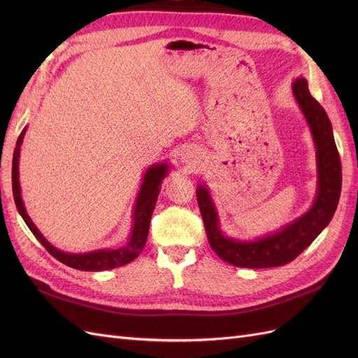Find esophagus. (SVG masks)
<instances>
[{
	"mask_svg": "<svg viewBox=\"0 0 358 358\" xmlns=\"http://www.w3.org/2000/svg\"><path fill=\"white\" fill-rule=\"evenodd\" d=\"M183 161H185L189 167H192V166H194V162H197V161H196V157L191 155V154H189V155H185V157H183Z\"/></svg>",
	"mask_w": 358,
	"mask_h": 358,
	"instance_id": "34e87169",
	"label": "esophagus"
}]
</instances>
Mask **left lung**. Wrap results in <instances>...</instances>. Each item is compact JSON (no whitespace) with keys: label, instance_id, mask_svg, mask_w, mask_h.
Returning a JSON list of instances; mask_svg holds the SVG:
<instances>
[{"label":"left lung","instance_id":"8db88e82","mask_svg":"<svg viewBox=\"0 0 358 358\" xmlns=\"http://www.w3.org/2000/svg\"><path fill=\"white\" fill-rule=\"evenodd\" d=\"M292 92L306 116L313 142L317 145L320 182L318 197L312 209L276 234L257 242H237L222 236L208 189L204 187L197 189V203L210 248L224 262L237 267L266 268L291 263L326 229L338 208L342 166L330 119L321 104L310 95L306 79H297L292 85Z\"/></svg>","mask_w":358,"mask_h":358}]
</instances>
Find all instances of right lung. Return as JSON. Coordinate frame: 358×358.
Here are the masks:
<instances>
[{
  "label": "right lung",
  "mask_w": 358,
  "mask_h": 358,
  "mask_svg": "<svg viewBox=\"0 0 358 358\" xmlns=\"http://www.w3.org/2000/svg\"><path fill=\"white\" fill-rule=\"evenodd\" d=\"M24 136H25V129H22V133H20L17 137L16 149L13 154V166H12L13 197H15L16 208H17L20 216H22L25 224L28 225V229L32 231V234L37 237L38 242L46 248V251L52 257H55L58 262L64 263L66 266L78 268V270H86V272H100V270L115 268V267L124 266L129 262H133L134 258H137L138 254L143 251V248L146 245L150 216H152V212L155 209V203H157L158 194H159L161 182L167 175V164L154 166L148 170L143 185H142V188H140L137 204L134 209L133 233L125 246L119 248V249H112V251H96V252L80 254V255L66 254V252H61V251H58V249L53 248L45 239V237L40 234V231L36 229V225L32 224L29 216L25 212L22 197H20V187H19V149H20V143H22Z\"/></svg>",
  "instance_id": "right-lung-1"
}]
</instances>
